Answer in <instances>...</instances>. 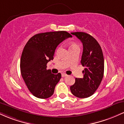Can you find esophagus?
<instances>
[{"label": "esophagus", "instance_id": "obj_1", "mask_svg": "<svg viewBox=\"0 0 124 124\" xmlns=\"http://www.w3.org/2000/svg\"><path fill=\"white\" fill-rule=\"evenodd\" d=\"M67 76H68V75H67L66 73H62V77H63V78H64V77H66Z\"/></svg>", "mask_w": 124, "mask_h": 124}]
</instances>
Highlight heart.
I'll use <instances>...</instances> for the list:
<instances>
[{
	"label": "heart",
	"instance_id": "heart-1",
	"mask_svg": "<svg viewBox=\"0 0 124 124\" xmlns=\"http://www.w3.org/2000/svg\"><path fill=\"white\" fill-rule=\"evenodd\" d=\"M73 45H74V44H73V45H72L71 46H73Z\"/></svg>",
	"mask_w": 124,
	"mask_h": 124
}]
</instances>
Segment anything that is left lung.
Listing matches in <instances>:
<instances>
[{
	"label": "left lung",
	"mask_w": 124,
	"mask_h": 124,
	"mask_svg": "<svg viewBox=\"0 0 124 124\" xmlns=\"http://www.w3.org/2000/svg\"><path fill=\"white\" fill-rule=\"evenodd\" d=\"M71 34L83 44L81 64L85 68L82 72L83 78H76L70 89L74 96L84 99L93 95L101 82L104 70L103 54L100 44L92 35L83 32Z\"/></svg>",
	"instance_id": "1"
}]
</instances>
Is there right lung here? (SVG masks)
Listing matches in <instances>:
<instances>
[{"label":"right lung","instance_id":"right-lung-1","mask_svg":"<svg viewBox=\"0 0 124 124\" xmlns=\"http://www.w3.org/2000/svg\"><path fill=\"white\" fill-rule=\"evenodd\" d=\"M72 37L66 31L39 33L32 36L25 44L20 59L21 76L30 92L39 99H47L54 94L61 78L46 69V64L54 59L58 45Z\"/></svg>","mask_w":124,"mask_h":124}]
</instances>
